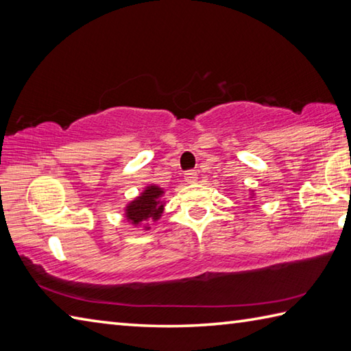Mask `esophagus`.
Returning <instances> with one entry per match:
<instances>
[{
  "mask_svg": "<svg viewBox=\"0 0 351 351\" xmlns=\"http://www.w3.org/2000/svg\"><path fill=\"white\" fill-rule=\"evenodd\" d=\"M184 180H185V182H189V184L196 182L197 181V173L195 170H187L184 173Z\"/></svg>",
  "mask_w": 351,
  "mask_h": 351,
  "instance_id": "1",
  "label": "esophagus"
}]
</instances>
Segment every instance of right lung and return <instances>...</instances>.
I'll use <instances>...</instances> for the list:
<instances>
[{"instance_id":"1","label":"right lung","mask_w":351,"mask_h":351,"mask_svg":"<svg viewBox=\"0 0 351 351\" xmlns=\"http://www.w3.org/2000/svg\"><path fill=\"white\" fill-rule=\"evenodd\" d=\"M162 196V190L156 185H149V187L141 193L136 200L126 206V219L132 221V225H141L149 217L154 221L160 219L162 213L164 204L160 200Z\"/></svg>"}]
</instances>
